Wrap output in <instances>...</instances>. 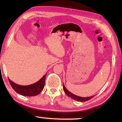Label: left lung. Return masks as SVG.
<instances>
[{"label": "left lung", "instance_id": "8db88e82", "mask_svg": "<svg viewBox=\"0 0 122 122\" xmlns=\"http://www.w3.org/2000/svg\"><path fill=\"white\" fill-rule=\"evenodd\" d=\"M63 91L64 92L66 93V94L68 96V97H70L72 98V99H73L74 100H76L77 101H79V102H85V101H87L88 100H90V99H91L92 97H94L95 95L91 96V97H79V96H77L76 95L73 94V93H72L70 91L66 89V86H64V83H63Z\"/></svg>", "mask_w": 122, "mask_h": 122}]
</instances>
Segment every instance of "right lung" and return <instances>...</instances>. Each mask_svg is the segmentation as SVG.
<instances>
[{
	"mask_svg": "<svg viewBox=\"0 0 122 122\" xmlns=\"http://www.w3.org/2000/svg\"><path fill=\"white\" fill-rule=\"evenodd\" d=\"M46 75V74L43 76L38 82L28 85L17 84L10 80L9 78L8 79L11 86L18 94L26 97H33L40 94L43 90L45 86Z\"/></svg>",
	"mask_w": 122,
	"mask_h": 122,
	"instance_id": "1",
	"label": "right lung"
}]
</instances>
